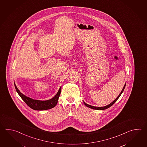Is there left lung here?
<instances>
[{
	"label": "left lung",
	"instance_id": "left-lung-1",
	"mask_svg": "<svg viewBox=\"0 0 147 147\" xmlns=\"http://www.w3.org/2000/svg\"><path fill=\"white\" fill-rule=\"evenodd\" d=\"M125 86H124V87L123 88V89H122V91H121V92H120V94H119V96H118V97H117V98H116L115 100H114V101H113V102H111V103H110L109 105H107L106 106H104V107H94L92 106H91V105H88L87 103H86V102H84V105L88 107H89V108H91V109H93L95 110H105L107 108H109L112 105H113L114 103L116 102V101H117V100L118 99V98H119L120 96H121V94H122V92H123V91L124 90V89H125Z\"/></svg>",
	"mask_w": 147,
	"mask_h": 147
}]
</instances>
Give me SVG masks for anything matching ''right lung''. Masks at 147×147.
<instances>
[{
	"label": "right lung",
	"instance_id": "obj_1",
	"mask_svg": "<svg viewBox=\"0 0 147 147\" xmlns=\"http://www.w3.org/2000/svg\"><path fill=\"white\" fill-rule=\"evenodd\" d=\"M14 84H15L16 91L20 96V97L22 98V100H24V101L28 105V106L31 109L35 110H45L50 109L56 106L57 103L58 101V99L61 93V87H60L58 92L55 95V96L52 99L48 100L42 101V100H34L29 97L26 96L18 90V89L17 87L16 84L15 83Z\"/></svg>",
	"mask_w": 147,
	"mask_h": 147
}]
</instances>
